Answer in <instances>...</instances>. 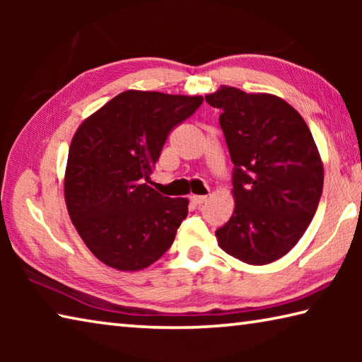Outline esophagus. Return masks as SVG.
I'll return each mask as SVG.
<instances>
[{
    "label": "esophagus",
    "instance_id": "1",
    "mask_svg": "<svg viewBox=\"0 0 362 362\" xmlns=\"http://www.w3.org/2000/svg\"><path fill=\"white\" fill-rule=\"evenodd\" d=\"M189 201H192V203H193V204H196V206H201V204L206 203V201H207V196L193 194V196H189Z\"/></svg>",
    "mask_w": 362,
    "mask_h": 362
}]
</instances>
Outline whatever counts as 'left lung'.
I'll use <instances>...</instances> for the list:
<instances>
[{"instance_id": "1", "label": "left lung", "mask_w": 362, "mask_h": 362, "mask_svg": "<svg viewBox=\"0 0 362 362\" xmlns=\"http://www.w3.org/2000/svg\"><path fill=\"white\" fill-rule=\"evenodd\" d=\"M233 168L235 212L216 231L218 246L249 265H267L296 246L320 204L324 169L313 136L289 103L220 88L206 95Z\"/></svg>"}]
</instances>
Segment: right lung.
Here are the masks:
<instances>
[{
  "mask_svg": "<svg viewBox=\"0 0 362 362\" xmlns=\"http://www.w3.org/2000/svg\"><path fill=\"white\" fill-rule=\"evenodd\" d=\"M203 97L126 90L78 127L69 150L65 203L78 235L105 265L136 272L173 246L187 198L151 187L166 139Z\"/></svg>",
  "mask_w": 362,
  "mask_h": 362,
  "instance_id": "add662e5",
  "label": "right lung"
}]
</instances>
